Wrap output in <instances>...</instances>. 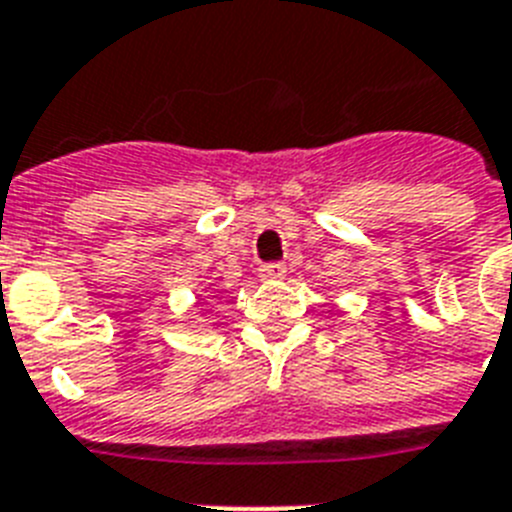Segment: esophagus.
Returning a JSON list of instances; mask_svg holds the SVG:
<instances>
[{
    "mask_svg": "<svg viewBox=\"0 0 512 512\" xmlns=\"http://www.w3.org/2000/svg\"><path fill=\"white\" fill-rule=\"evenodd\" d=\"M283 275H286V265L283 262H270V265L260 268V281H281Z\"/></svg>",
    "mask_w": 512,
    "mask_h": 512,
    "instance_id": "34e87169",
    "label": "esophagus"
}]
</instances>
